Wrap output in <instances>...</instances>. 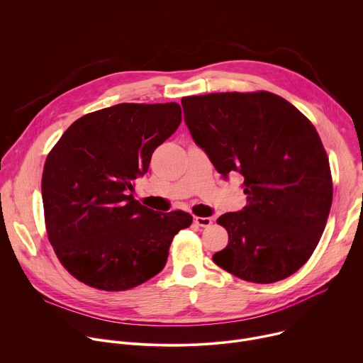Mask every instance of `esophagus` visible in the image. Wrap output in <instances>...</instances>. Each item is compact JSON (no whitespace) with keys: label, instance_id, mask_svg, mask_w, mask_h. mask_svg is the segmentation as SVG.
<instances>
[{"label":"esophagus","instance_id":"obj_1","mask_svg":"<svg viewBox=\"0 0 363 363\" xmlns=\"http://www.w3.org/2000/svg\"><path fill=\"white\" fill-rule=\"evenodd\" d=\"M194 221L199 227H210L213 224V218L211 217H195Z\"/></svg>","mask_w":363,"mask_h":363}]
</instances>
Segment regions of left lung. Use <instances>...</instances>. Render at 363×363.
Returning a JSON list of instances; mask_svg holds the SVG:
<instances>
[{
  "mask_svg": "<svg viewBox=\"0 0 363 363\" xmlns=\"http://www.w3.org/2000/svg\"><path fill=\"white\" fill-rule=\"evenodd\" d=\"M181 103L194 142L217 172L244 178L247 205L217 220L228 245L214 263L252 283L291 276L313 254L332 205L329 160L315 126L270 91L210 93Z\"/></svg>",
  "mask_w": 363,
  "mask_h": 363,
  "instance_id": "8db88e82",
  "label": "left lung"
}]
</instances>
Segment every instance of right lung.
<instances>
[{
  "label": "right lung",
  "mask_w": 363,
  "mask_h": 363,
  "mask_svg": "<svg viewBox=\"0 0 363 363\" xmlns=\"http://www.w3.org/2000/svg\"><path fill=\"white\" fill-rule=\"evenodd\" d=\"M178 103L119 105L77 119L45 160L41 194L48 240L77 280L106 291L136 287L167 264L184 211L139 203L133 182L181 123Z\"/></svg>",
  "instance_id": "right-lung-1"
}]
</instances>
